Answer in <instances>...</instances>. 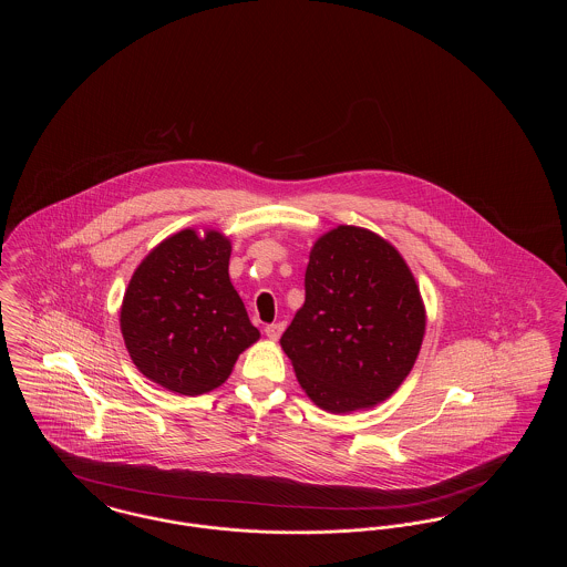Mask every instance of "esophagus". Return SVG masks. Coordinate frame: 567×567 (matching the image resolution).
Returning <instances> with one entry per match:
<instances>
[{
  "label": "esophagus",
  "mask_w": 567,
  "mask_h": 567,
  "mask_svg": "<svg viewBox=\"0 0 567 567\" xmlns=\"http://www.w3.org/2000/svg\"><path fill=\"white\" fill-rule=\"evenodd\" d=\"M282 331H285V323H271L266 327V336H268L270 340H278Z\"/></svg>",
  "instance_id": "1"
}]
</instances>
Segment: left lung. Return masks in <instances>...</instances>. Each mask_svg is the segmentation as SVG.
<instances>
[{
  "label": "left lung",
  "mask_w": 567,
  "mask_h": 567,
  "mask_svg": "<svg viewBox=\"0 0 567 567\" xmlns=\"http://www.w3.org/2000/svg\"><path fill=\"white\" fill-rule=\"evenodd\" d=\"M303 287L306 301L280 338L301 389L336 414L386 400L425 333L402 255L368 229L340 225L312 246Z\"/></svg>",
  "instance_id": "left-lung-1"
}]
</instances>
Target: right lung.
Returning <instances> with one entry per match:
<instances>
[{"label":"right lung","instance_id":"right-lung-1","mask_svg":"<svg viewBox=\"0 0 567 567\" xmlns=\"http://www.w3.org/2000/svg\"><path fill=\"white\" fill-rule=\"evenodd\" d=\"M229 255L218 231L185 229L140 264L123 297L121 331L135 368L174 393L213 391L259 340L229 280Z\"/></svg>","mask_w":567,"mask_h":567}]
</instances>
